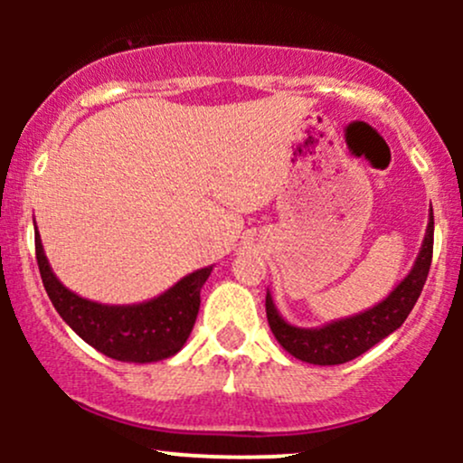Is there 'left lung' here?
<instances>
[{"mask_svg":"<svg viewBox=\"0 0 463 463\" xmlns=\"http://www.w3.org/2000/svg\"><path fill=\"white\" fill-rule=\"evenodd\" d=\"M433 259V209L429 213L427 235L407 279L383 302L359 316L326 324L322 328H298L287 324L276 311L272 296H265V313L274 337L287 353L313 365H337L357 359L387 335L402 326L427 283Z\"/></svg>","mask_w":463,"mask_h":463,"instance_id":"left-lung-1","label":"left lung"}]
</instances>
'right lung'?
I'll return each mask as SVG.
<instances>
[{
	"label": "right lung",
	"mask_w": 463,
	"mask_h": 463,
	"mask_svg": "<svg viewBox=\"0 0 463 463\" xmlns=\"http://www.w3.org/2000/svg\"><path fill=\"white\" fill-rule=\"evenodd\" d=\"M36 263L54 309L89 346L117 361L150 364L176 354L187 342L200 309V289L213 268L184 276L163 296L143 305L109 307L69 291L52 272L39 232H34Z\"/></svg>",
	"instance_id": "1"
}]
</instances>
